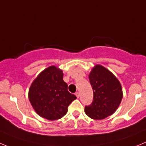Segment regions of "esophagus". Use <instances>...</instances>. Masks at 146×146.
Instances as JSON below:
<instances>
[{
	"label": "esophagus",
	"mask_w": 146,
	"mask_h": 146,
	"mask_svg": "<svg viewBox=\"0 0 146 146\" xmlns=\"http://www.w3.org/2000/svg\"><path fill=\"white\" fill-rule=\"evenodd\" d=\"M76 97H77V98H79L80 97V94L78 93V92H76Z\"/></svg>",
	"instance_id": "esophagus-1"
}]
</instances>
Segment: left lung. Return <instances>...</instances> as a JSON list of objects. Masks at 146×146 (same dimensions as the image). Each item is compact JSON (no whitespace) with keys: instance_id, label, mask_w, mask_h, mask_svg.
<instances>
[{"instance_id":"left-lung-1","label":"left lung","mask_w":146,"mask_h":146,"mask_svg":"<svg viewBox=\"0 0 146 146\" xmlns=\"http://www.w3.org/2000/svg\"><path fill=\"white\" fill-rule=\"evenodd\" d=\"M89 81L94 92L93 102L85 107V113L94 119H103L114 114L122 99L121 84L112 73L96 65L90 73Z\"/></svg>"}]
</instances>
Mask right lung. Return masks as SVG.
Wrapping results in <instances>:
<instances>
[{"mask_svg":"<svg viewBox=\"0 0 146 146\" xmlns=\"http://www.w3.org/2000/svg\"><path fill=\"white\" fill-rule=\"evenodd\" d=\"M62 70L56 66L48 67L34 80L29 90V99L36 114L49 120L60 119L68 107L76 99L68 91Z\"/></svg>","mask_w":146,"mask_h":146,"instance_id":"obj_1","label":"right lung"}]
</instances>
